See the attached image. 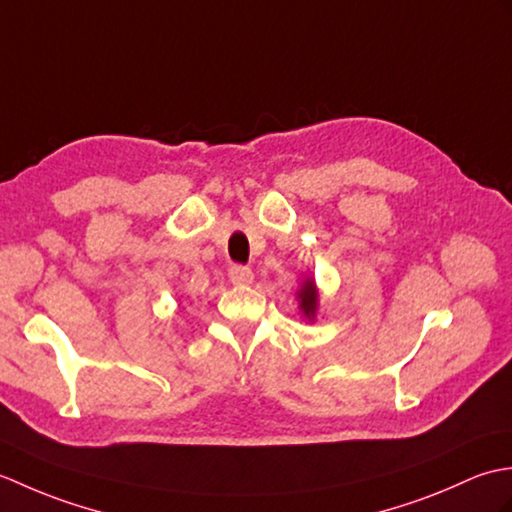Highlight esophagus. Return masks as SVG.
<instances>
[{"mask_svg":"<svg viewBox=\"0 0 512 512\" xmlns=\"http://www.w3.org/2000/svg\"><path fill=\"white\" fill-rule=\"evenodd\" d=\"M231 281L235 286H248V284H253V279H255V275H253V270L250 268H246V266H233L231 268Z\"/></svg>","mask_w":512,"mask_h":512,"instance_id":"esophagus-1","label":"esophagus"}]
</instances>
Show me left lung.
<instances>
[{"instance_id":"8db88e82","label":"left lung","mask_w":512,"mask_h":512,"mask_svg":"<svg viewBox=\"0 0 512 512\" xmlns=\"http://www.w3.org/2000/svg\"><path fill=\"white\" fill-rule=\"evenodd\" d=\"M297 303H299L301 319H306L308 323L317 321L319 286H317V281H314V277H306L301 281V286L297 290Z\"/></svg>"}]
</instances>
